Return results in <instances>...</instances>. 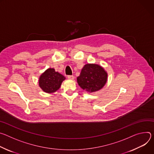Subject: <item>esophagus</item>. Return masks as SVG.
<instances>
[{
    "instance_id": "1",
    "label": "esophagus",
    "mask_w": 154,
    "mask_h": 154,
    "mask_svg": "<svg viewBox=\"0 0 154 154\" xmlns=\"http://www.w3.org/2000/svg\"><path fill=\"white\" fill-rule=\"evenodd\" d=\"M67 78H68V79H73L75 78L74 76H73V75H68V76H67Z\"/></svg>"
}]
</instances>
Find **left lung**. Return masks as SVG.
<instances>
[{
	"instance_id": "1",
	"label": "left lung",
	"mask_w": 154,
	"mask_h": 154,
	"mask_svg": "<svg viewBox=\"0 0 154 154\" xmlns=\"http://www.w3.org/2000/svg\"><path fill=\"white\" fill-rule=\"evenodd\" d=\"M107 81V73L101 66L86 64L77 78L79 86L84 90L93 92L101 89Z\"/></svg>"
}]
</instances>
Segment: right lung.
<instances>
[{
    "label": "right lung",
    "mask_w": 154,
    "mask_h": 154,
    "mask_svg": "<svg viewBox=\"0 0 154 154\" xmlns=\"http://www.w3.org/2000/svg\"><path fill=\"white\" fill-rule=\"evenodd\" d=\"M65 78L54 68H48L40 77L39 86L43 91L53 93L57 91Z\"/></svg>",
    "instance_id": "right-lung-1"
}]
</instances>
